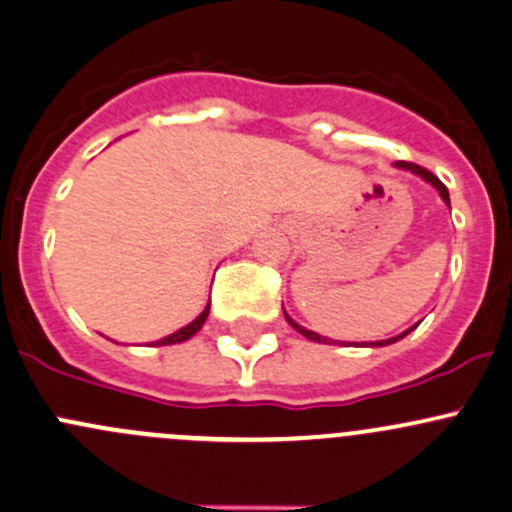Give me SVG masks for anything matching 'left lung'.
<instances>
[{"mask_svg": "<svg viewBox=\"0 0 512 512\" xmlns=\"http://www.w3.org/2000/svg\"><path fill=\"white\" fill-rule=\"evenodd\" d=\"M397 166H400V169H407V171H412V174H417V176H422L424 181H429V184H432L434 188H437V191L441 193V198H444L446 203H449V191H446V186L441 184V181L437 179V176L432 174V171H427L424 169V166H419V164H412V161H397ZM287 321L289 324H292L294 328H297V331L301 333V336H306L309 338V341H319V343H326V338H321L319 333H314V331H306V328H301L299 324H294L292 319H289L287 316ZM412 328H407L405 333H400V336H395V338H387V341H380V343H370V346H387V343H395V341H400V338H405L407 333H410Z\"/></svg>", "mask_w": 512, "mask_h": 512, "instance_id": "left-lung-1", "label": "left lung"}]
</instances>
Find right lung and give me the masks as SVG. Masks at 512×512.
<instances>
[{
	"mask_svg": "<svg viewBox=\"0 0 512 512\" xmlns=\"http://www.w3.org/2000/svg\"><path fill=\"white\" fill-rule=\"evenodd\" d=\"M206 319H208V306L206 309H203V314L198 316L196 321H191V324L188 326H184L181 328V331H176V333H171V336H166V338H161V341H157V346H171V343H181V341H188V338L193 336V333L198 331V328H201L203 324H206Z\"/></svg>",
	"mask_w": 512,
	"mask_h": 512,
	"instance_id": "1",
	"label": "right lung"
}]
</instances>
